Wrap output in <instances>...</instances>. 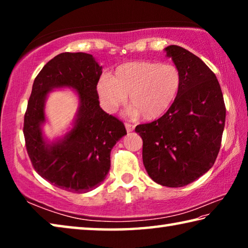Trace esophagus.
I'll return each mask as SVG.
<instances>
[{
	"label": "esophagus",
	"instance_id": "obj_1",
	"mask_svg": "<svg viewBox=\"0 0 248 248\" xmlns=\"http://www.w3.org/2000/svg\"><path fill=\"white\" fill-rule=\"evenodd\" d=\"M124 125H125V129H127V131H128V132H132L133 130H134V124H132L125 123V124H124Z\"/></svg>",
	"mask_w": 248,
	"mask_h": 248
}]
</instances>
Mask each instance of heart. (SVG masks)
<instances>
[{
    "label": "heart",
    "mask_w": 248,
    "mask_h": 248,
    "mask_svg": "<svg viewBox=\"0 0 248 248\" xmlns=\"http://www.w3.org/2000/svg\"><path fill=\"white\" fill-rule=\"evenodd\" d=\"M183 75L177 65L153 61L127 62L114 75H104L97 84L100 105L108 112L115 111L129 94L131 112L144 119L164 115L177 98Z\"/></svg>",
    "instance_id": "heart-1"
}]
</instances>
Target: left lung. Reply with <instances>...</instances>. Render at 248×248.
I'll return each mask as SVG.
<instances>
[{"mask_svg": "<svg viewBox=\"0 0 248 248\" xmlns=\"http://www.w3.org/2000/svg\"><path fill=\"white\" fill-rule=\"evenodd\" d=\"M165 51L182 72V89L161 118L138 124L136 132L150 177L162 186L183 187L215 164L226 109L216 74L200 58L174 45Z\"/></svg>", "mask_w": 248, "mask_h": 248, "instance_id": "obj_1", "label": "left lung"}]
</instances>
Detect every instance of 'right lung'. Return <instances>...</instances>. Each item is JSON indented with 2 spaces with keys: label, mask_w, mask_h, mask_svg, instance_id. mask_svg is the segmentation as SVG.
<instances>
[{
  "label": "right lung",
  "mask_w": 248,
  "mask_h": 248,
  "mask_svg": "<svg viewBox=\"0 0 248 248\" xmlns=\"http://www.w3.org/2000/svg\"><path fill=\"white\" fill-rule=\"evenodd\" d=\"M102 66L92 54L63 52L37 75L24 117V137L32 167L60 189L77 194L93 190L106 178L110 152L125 131L117 117L99 106L97 83ZM78 91L81 106L74 129L62 141L48 146L41 133L45 96L54 87Z\"/></svg>",
  "instance_id": "add662e5"
}]
</instances>
